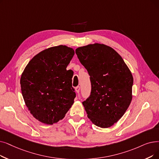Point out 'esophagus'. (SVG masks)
I'll list each match as a JSON object with an SVG mask.
<instances>
[{"instance_id": "34e87169", "label": "esophagus", "mask_w": 159, "mask_h": 159, "mask_svg": "<svg viewBox=\"0 0 159 159\" xmlns=\"http://www.w3.org/2000/svg\"><path fill=\"white\" fill-rule=\"evenodd\" d=\"M75 91H76V92H77L78 94L79 93V92H80V86H77L75 88Z\"/></svg>"}]
</instances>
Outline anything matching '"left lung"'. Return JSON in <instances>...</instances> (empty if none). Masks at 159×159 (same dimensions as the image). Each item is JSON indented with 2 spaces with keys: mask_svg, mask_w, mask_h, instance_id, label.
<instances>
[{
  "mask_svg": "<svg viewBox=\"0 0 159 159\" xmlns=\"http://www.w3.org/2000/svg\"><path fill=\"white\" fill-rule=\"evenodd\" d=\"M75 52L90 76L91 93L82 102L88 118L99 127H111L130 104L133 75L120 55L104 44L80 47Z\"/></svg>",
  "mask_w": 159,
  "mask_h": 159,
  "instance_id": "left-lung-1",
  "label": "left lung"
}]
</instances>
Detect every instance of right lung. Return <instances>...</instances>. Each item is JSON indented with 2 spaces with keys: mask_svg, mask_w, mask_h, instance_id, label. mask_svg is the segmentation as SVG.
Here are the masks:
<instances>
[{
  "mask_svg": "<svg viewBox=\"0 0 159 159\" xmlns=\"http://www.w3.org/2000/svg\"><path fill=\"white\" fill-rule=\"evenodd\" d=\"M75 54L66 45L40 52L29 61L20 77L26 106L38 120L52 125L64 118L76 97L72 70H67Z\"/></svg>",
  "mask_w": 159,
  "mask_h": 159,
  "instance_id": "add662e5",
  "label": "right lung"
}]
</instances>
